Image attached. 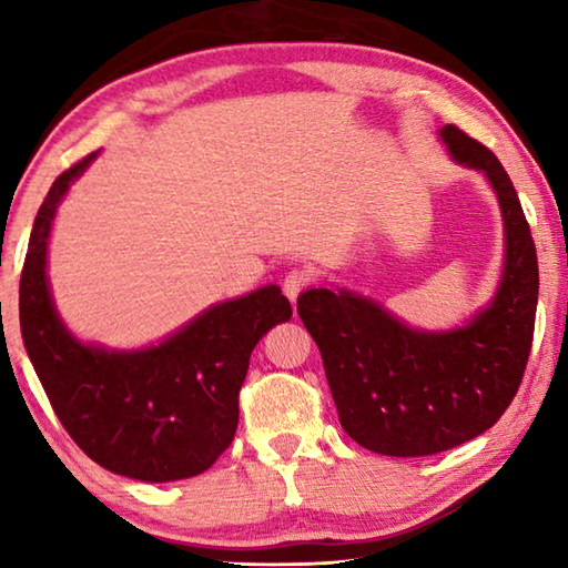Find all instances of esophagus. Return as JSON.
Segmentation results:
<instances>
[{
	"instance_id": "1",
	"label": "esophagus",
	"mask_w": 568,
	"mask_h": 568,
	"mask_svg": "<svg viewBox=\"0 0 568 568\" xmlns=\"http://www.w3.org/2000/svg\"><path fill=\"white\" fill-rule=\"evenodd\" d=\"M311 283H313V273L311 271H303V267H295V271H291V273L285 275L283 293L291 297V303H295L297 295H301Z\"/></svg>"
}]
</instances>
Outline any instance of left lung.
<instances>
[{
	"label": "left lung",
	"mask_w": 568,
	"mask_h": 568,
	"mask_svg": "<svg viewBox=\"0 0 568 568\" xmlns=\"http://www.w3.org/2000/svg\"><path fill=\"white\" fill-rule=\"evenodd\" d=\"M440 140L460 165L484 172L501 205L506 263L491 305L464 328L426 333L351 291L311 287L297 297L343 430L383 456H430L484 434L514 400L531 353L538 263L514 182L456 124Z\"/></svg>",
	"instance_id": "8db88e82"
}]
</instances>
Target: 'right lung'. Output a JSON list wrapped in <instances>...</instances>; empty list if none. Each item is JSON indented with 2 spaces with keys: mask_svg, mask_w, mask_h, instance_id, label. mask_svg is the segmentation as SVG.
Returning <instances> with one entry per match:
<instances>
[{
  "mask_svg": "<svg viewBox=\"0 0 568 568\" xmlns=\"http://www.w3.org/2000/svg\"><path fill=\"white\" fill-rule=\"evenodd\" d=\"M88 155L52 182L19 281L27 355L67 434L112 474L165 484L207 470L233 444L250 353L293 307L277 285L213 305L168 341L104 351L64 328L47 285V240Z\"/></svg>",
  "mask_w": 568,
  "mask_h": 568,
  "instance_id": "obj_1",
  "label": "right lung"
}]
</instances>
